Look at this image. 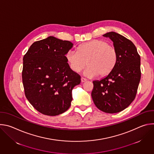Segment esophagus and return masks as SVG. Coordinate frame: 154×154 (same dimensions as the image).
Segmentation results:
<instances>
[{"label":"esophagus","instance_id":"esophagus-1","mask_svg":"<svg viewBox=\"0 0 154 154\" xmlns=\"http://www.w3.org/2000/svg\"><path fill=\"white\" fill-rule=\"evenodd\" d=\"M86 79L83 78V77L81 78V82H86Z\"/></svg>","mask_w":154,"mask_h":154}]
</instances>
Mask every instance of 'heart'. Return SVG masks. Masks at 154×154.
Listing matches in <instances>:
<instances>
[{"label": "heart", "mask_w": 154, "mask_h": 154, "mask_svg": "<svg viewBox=\"0 0 154 154\" xmlns=\"http://www.w3.org/2000/svg\"><path fill=\"white\" fill-rule=\"evenodd\" d=\"M66 59L74 72H80L87 64L83 74L88 77H103L110 73L118 61L116 49L108 41L94 39L82 44L77 51L70 49Z\"/></svg>", "instance_id": "obj_1"}]
</instances>
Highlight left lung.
Here are the masks:
<instances>
[{"instance_id":"obj_1","label":"left lung","mask_w":154,"mask_h":154,"mask_svg":"<svg viewBox=\"0 0 154 154\" xmlns=\"http://www.w3.org/2000/svg\"><path fill=\"white\" fill-rule=\"evenodd\" d=\"M103 36L113 41L118 61L110 73L93 82L91 97L100 110L116 113L128 107L135 98L141 79V59L134 44L125 37L114 32Z\"/></svg>"}]
</instances>
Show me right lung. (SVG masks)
I'll return each instance as SVG.
<instances>
[{"label": "right lung", "instance_id": "1", "mask_svg": "<svg viewBox=\"0 0 154 154\" xmlns=\"http://www.w3.org/2000/svg\"><path fill=\"white\" fill-rule=\"evenodd\" d=\"M73 45L50 36L33 42L24 56L22 77L25 94L43 115L57 116L71 106L72 89L81 81L65 57Z\"/></svg>", "mask_w": 154, "mask_h": 154}]
</instances>
